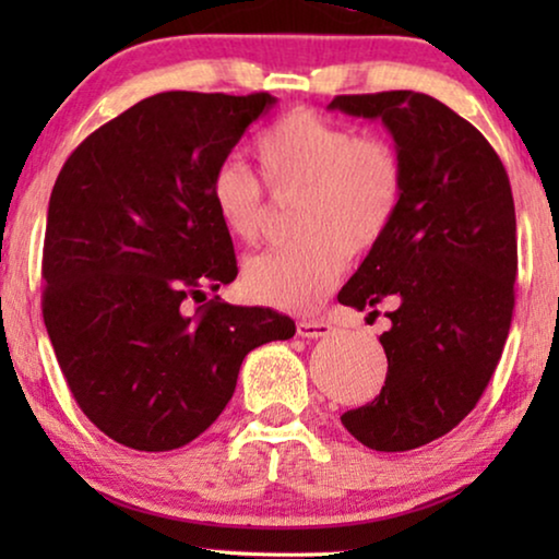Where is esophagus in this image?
Wrapping results in <instances>:
<instances>
[{
  "instance_id": "obj_1",
  "label": "esophagus",
  "mask_w": 559,
  "mask_h": 559,
  "mask_svg": "<svg viewBox=\"0 0 559 559\" xmlns=\"http://www.w3.org/2000/svg\"><path fill=\"white\" fill-rule=\"evenodd\" d=\"M333 333V325L323 318H302L297 320V335L302 338H325Z\"/></svg>"
}]
</instances>
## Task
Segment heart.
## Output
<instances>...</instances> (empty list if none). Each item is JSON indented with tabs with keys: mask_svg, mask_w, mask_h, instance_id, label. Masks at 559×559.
<instances>
[{
	"mask_svg": "<svg viewBox=\"0 0 559 559\" xmlns=\"http://www.w3.org/2000/svg\"><path fill=\"white\" fill-rule=\"evenodd\" d=\"M254 157L274 195H297L287 247L264 251L243 264V287L259 302L305 312L346 272L350 257H366L392 231L402 211L404 159L384 136L293 109L274 119L254 142ZM213 211L234 239L259 241L266 201L259 180L236 157L213 167Z\"/></svg>",
	"mask_w": 559,
	"mask_h": 559,
	"instance_id": "1",
	"label": "heart"
}]
</instances>
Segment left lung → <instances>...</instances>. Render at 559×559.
<instances>
[{
    "label": "left lung",
    "instance_id": "1",
    "mask_svg": "<svg viewBox=\"0 0 559 559\" xmlns=\"http://www.w3.org/2000/svg\"><path fill=\"white\" fill-rule=\"evenodd\" d=\"M328 109L381 119L404 159L400 216L338 293L356 310L400 302L379 335L381 394L341 423L366 448L402 453L453 430L493 377L514 312V198L486 136L438 98L381 91Z\"/></svg>",
    "mask_w": 559,
    "mask_h": 559
}]
</instances>
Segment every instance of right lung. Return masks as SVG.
Instances as JSON below:
<instances>
[{
  "instance_id": "obj_1",
  "label": "right lung",
  "mask_w": 559,
  "mask_h": 559,
  "mask_svg": "<svg viewBox=\"0 0 559 559\" xmlns=\"http://www.w3.org/2000/svg\"><path fill=\"white\" fill-rule=\"evenodd\" d=\"M274 102L150 96L88 134L52 186L45 328L83 415L121 445H188L224 412L249 350L295 335L272 308L213 297L188 312L239 272L209 178Z\"/></svg>"
}]
</instances>
